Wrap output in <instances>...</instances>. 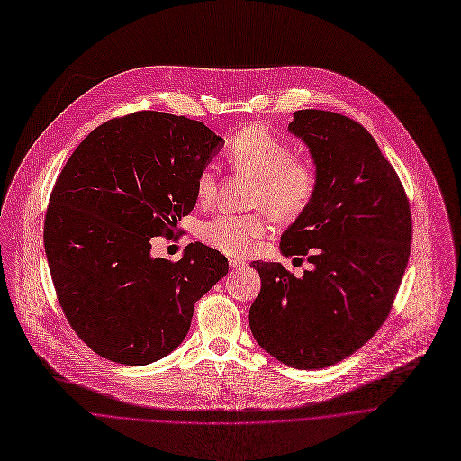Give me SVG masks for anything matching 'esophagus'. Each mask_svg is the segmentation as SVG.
Wrapping results in <instances>:
<instances>
[{
    "mask_svg": "<svg viewBox=\"0 0 461 461\" xmlns=\"http://www.w3.org/2000/svg\"><path fill=\"white\" fill-rule=\"evenodd\" d=\"M229 265H230L232 268H241V267H245V261H240V259H230V261H229Z\"/></svg>",
    "mask_w": 461,
    "mask_h": 461,
    "instance_id": "1",
    "label": "esophagus"
}]
</instances>
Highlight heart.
Segmentation results:
<instances>
[{"instance_id":"1","label":"heart","mask_w":461,"mask_h":461,"mask_svg":"<svg viewBox=\"0 0 461 461\" xmlns=\"http://www.w3.org/2000/svg\"><path fill=\"white\" fill-rule=\"evenodd\" d=\"M227 158L238 170L256 176L252 203L265 205L280 218H294L312 202L318 189V170L311 159L293 156L285 140L263 125H245L230 136ZM218 172L212 165L196 177L198 202L207 205L216 194ZM268 234V220L261 212H220L200 225V238L209 247L234 258L250 256Z\"/></svg>"}]
</instances>
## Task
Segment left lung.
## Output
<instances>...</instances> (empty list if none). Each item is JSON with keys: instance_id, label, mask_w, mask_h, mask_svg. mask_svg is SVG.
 Listing matches in <instances>:
<instances>
[{"instance_id": "8db88e82", "label": "left lung", "mask_w": 461, "mask_h": 461, "mask_svg": "<svg viewBox=\"0 0 461 461\" xmlns=\"http://www.w3.org/2000/svg\"><path fill=\"white\" fill-rule=\"evenodd\" d=\"M289 131L311 149L318 189L280 247L312 267L296 278L282 263L252 261L261 291L249 325L270 356L309 371L345 359L384 325L411 256L412 218L396 170L357 122L305 109Z\"/></svg>"}]
</instances>
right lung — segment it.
<instances>
[{"label":"right lung","mask_w":461,"mask_h":461,"mask_svg":"<svg viewBox=\"0 0 461 461\" xmlns=\"http://www.w3.org/2000/svg\"><path fill=\"white\" fill-rule=\"evenodd\" d=\"M221 145L202 122L141 111L96 127L65 163L43 241L63 314L96 354L123 365L167 356L229 272L198 241L177 261L150 256V240L194 209L196 177Z\"/></svg>","instance_id":"1"}]
</instances>
